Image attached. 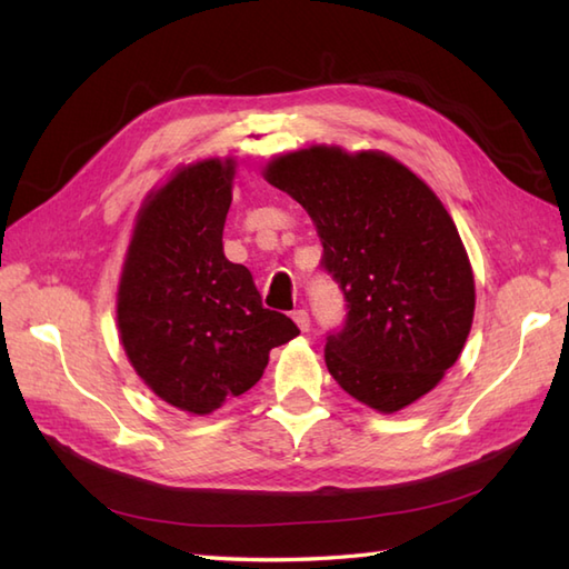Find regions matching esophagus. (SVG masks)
I'll return each mask as SVG.
<instances>
[{"label":"esophagus","instance_id":"obj_1","mask_svg":"<svg viewBox=\"0 0 569 569\" xmlns=\"http://www.w3.org/2000/svg\"><path fill=\"white\" fill-rule=\"evenodd\" d=\"M293 320H296V325L303 332H308L310 330V316H308V310L306 308H298V310H293Z\"/></svg>","mask_w":569,"mask_h":569}]
</instances>
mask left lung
Listing matches in <instances>:
<instances>
[{"instance_id": "obj_1", "label": "left lung", "mask_w": 569, "mask_h": 569, "mask_svg": "<svg viewBox=\"0 0 569 569\" xmlns=\"http://www.w3.org/2000/svg\"><path fill=\"white\" fill-rule=\"evenodd\" d=\"M266 180L308 210L345 296L325 342L335 381L381 413L435 389L475 318V276L438 196L391 156L335 147L286 153Z\"/></svg>"}]
</instances>
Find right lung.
Returning a JSON list of instances; mask_svg holds the SVG:
<instances>
[{
  "label": "right lung",
  "mask_w": 569,
  "mask_h": 569,
  "mask_svg": "<svg viewBox=\"0 0 569 569\" xmlns=\"http://www.w3.org/2000/svg\"><path fill=\"white\" fill-rule=\"evenodd\" d=\"M234 161L178 171L143 204L117 298L124 352L149 389L208 416L249 391L269 352L300 335L263 308L247 266L224 257Z\"/></svg>",
  "instance_id": "add662e5"
}]
</instances>
